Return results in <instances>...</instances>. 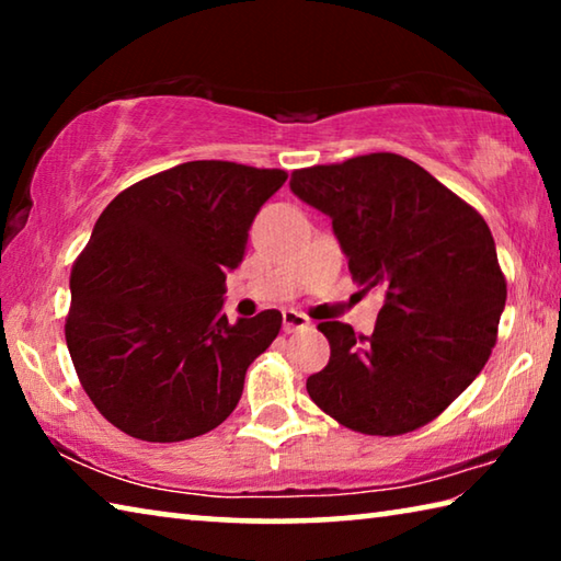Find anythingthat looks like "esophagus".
Instances as JSON below:
<instances>
[{"label": "esophagus", "mask_w": 561, "mask_h": 561, "mask_svg": "<svg viewBox=\"0 0 561 561\" xmlns=\"http://www.w3.org/2000/svg\"><path fill=\"white\" fill-rule=\"evenodd\" d=\"M282 324H284V331H297V329H304V327H309L311 321H309V317H304L301 311H297V309H287V311H282Z\"/></svg>", "instance_id": "obj_1"}]
</instances>
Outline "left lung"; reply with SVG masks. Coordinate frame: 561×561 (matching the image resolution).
I'll list each match as a JSON object with an SVG mask.
<instances>
[{
    "mask_svg": "<svg viewBox=\"0 0 561 561\" xmlns=\"http://www.w3.org/2000/svg\"><path fill=\"white\" fill-rule=\"evenodd\" d=\"M291 193L331 217L360 287L386 291L371 336L321 321L331 356L307 378L351 431L403 435L431 423L488 364L507 282L482 215L396 153L294 170Z\"/></svg>",
    "mask_w": 561,
    "mask_h": 561,
    "instance_id": "left-lung-1",
    "label": "left lung"
}]
</instances>
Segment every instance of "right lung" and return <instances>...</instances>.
<instances>
[{"instance_id": "obj_1", "label": "right lung", "mask_w": 561, "mask_h": 561, "mask_svg": "<svg viewBox=\"0 0 561 561\" xmlns=\"http://www.w3.org/2000/svg\"><path fill=\"white\" fill-rule=\"evenodd\" d=\"M277 168L193 160L130 185L93 225L71 270L66 346L99 413L130 438H197L234 411L282 314L230 324L227 272L242 262Z\"/></svg>"}]
</instances>
